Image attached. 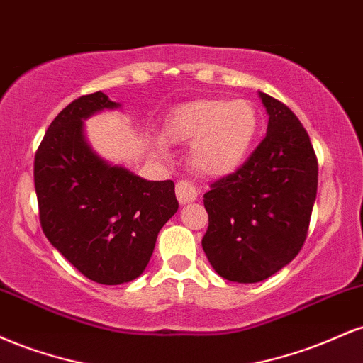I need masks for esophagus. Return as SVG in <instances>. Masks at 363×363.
Returning <instances> with one entry per match:
<instances>
[{
	"label": "esophagus",
	"mask_w": 363,
	"mask_h": 363,
	"mask_svg": "<svg viewBox=\"0 0 363 363\" xmlns=\"http://www.w3.org/2000/svg\"><path fill=\"white\" fill-rule=\"evenodd\" d=\"M176 194L181 205L193 203L198 198V191H196V187L189 181H179L176 184Z\"/></svg>",
	"instance_id": "obj_1"
}]
</instances>
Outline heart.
<instances>
[{
  "mask_svg": "<svg viewBox=\"0 0 363 363\" xmlns=\"http://www.w3.org/2000/svg\"><path fill=\"white\" fill-rule=\"evenodd\" d=\"M261 118L245 99L208 97L179 106L165 121V138L190 143L189 160L205 177H225L235 172L252 152L259 136ZM164 150V141H158Z\"/></svg>",
  "mask_w": 363,
  "mask_h": 363,
  "instance_id": "1",
  "label": "heart"
}]
</instances>
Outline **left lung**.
I'll return each mask as SVG.
<instances>
[{
	"label": "left lung",
	"mask_w": 363,
	"mask_h": 363,
	"mask_svg": "<svg viewBox=\"0 0 363 363\" xmlns=\"http://www.w3.org/2000/svg\"><path fill=\"white\" fill-rule=\"evenodd\" d=\"M268 133L251 157L203 196V251L220 277L257 283L301 252L318 194V158L285 104L259 91Z\"/></svg>",
	"instance_id": "1"
}]
</instances>
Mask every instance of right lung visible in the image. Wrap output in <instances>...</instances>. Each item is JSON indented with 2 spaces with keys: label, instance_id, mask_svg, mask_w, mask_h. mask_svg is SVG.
Masks as SVG:
<instances>
[{
  "label": "right lung",
  "instance_id": "obj_1",
  "mask_svg": "<svg viewBox=\"0 0 363 363\" xmlns=\"http://www.w3.org/2000/svg\"><path fill=\"white\" fill-rule=\"evenodd\" d=\"M106 94L82 95L45 131L34 160L43 232L91 281L121 285L147 268L160 228L177 211L172 181H147L99 157L83 121L118 109Z\"/></svg>",
  "mask_w": 363,
  "mask_h": 363
}]
</instances>
